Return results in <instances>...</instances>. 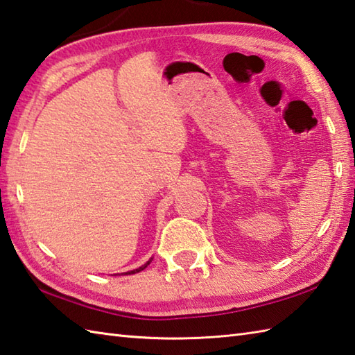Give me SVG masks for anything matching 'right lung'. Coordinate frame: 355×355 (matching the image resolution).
Here are the masks:
<instances>
[{"label": "right lung", "mask_w": 355, "mask_h": 355, "mask_svg": "<svg viewBox=\"0 0 355 355\" xmlns=\"http://www.w3.org/2000/svg\"><path fill=\"white\" fill-rule=\"evenodd\" d=\"M150 262H151V259L148 260V262H147L146 265H142V266H139V268H136V270H133V271H128V272H125V274H135V272H139V271H142V270H146L147 265H150Z\"/></svg>", "instance_id": "right-lung-1"}]
</instances>
